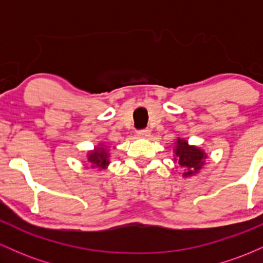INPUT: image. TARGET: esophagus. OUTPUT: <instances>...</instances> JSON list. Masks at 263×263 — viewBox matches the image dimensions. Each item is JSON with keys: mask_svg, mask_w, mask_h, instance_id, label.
Instances as JSON below:
<instances>
[{"mask_svg": "<svg viewBox=\"0 0 263 263\" xmlns=\"http://www.w3.org/2000/svg\"><path fill=\"white\" fill-rule=\"evenodd\" d=\"M137 136H138V137H142V138L149 137V136H151V131H149L148 128L138 129V131H137Z\"/></svg>", "mask_w": 263, "mask_h": 263, "instance_id": "obj_1", "label": "esophagus"}]
</instances>
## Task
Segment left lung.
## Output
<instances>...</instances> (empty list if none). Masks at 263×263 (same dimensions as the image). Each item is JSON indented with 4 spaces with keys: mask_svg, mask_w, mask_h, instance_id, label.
I'll list each match as a JSON object with an SVG mask.
<instances>
[{
    "mask_svg": "<svg viewBox=\"0 0 263 263\" xmlns=\"http://www.w3.org/2000/svg\"><path fill=\"white\" fill-rule=\"evenodd\" d=\"M174 152H176L179 165L185 170V173L183 174L184 177L194 176L195 173H198L199 170H201V167H203L204 159L206 158L204 151L198 148V147L189 146L188 142L180 140V138H178Z\"/></svg>",
    "mask_w": 263,
    "mask_h": 263,
    "instance_id": "left-lung-1",
    "label": "left lung"
}]
</instances>
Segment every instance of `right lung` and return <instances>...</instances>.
<instances>
[{
  "mask_svg": "<svg viewBox=\"0 0 263 263\" xmlns=\"http://www.w3.org/2000/svg\"><path fill=\"white\" fill-rule=\"evenodd\" d=\"M87 161L91 163L92 168H105L108 164V155L105 148H95V151L89 153Z\"/></svg>",
  "mask_w": 263,
  "mask_h": 263,
  "instance_id": "right-lung-1",
  "label": "right lung"
}]
</instances>
